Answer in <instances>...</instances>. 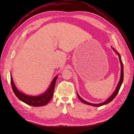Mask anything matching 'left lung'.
Returning <instances> with one entry per match:
<instances>
[{
    "instance_id": "1",
    "label": "left lung",
    "mask_w": 134,
    "mask_h": 134,
    "mask_svg": "<svg viewBox=\"0 0 134 134\" xmlns=\"http://www.w3.org/2000/svg\"><path fill=\"white\" fill-rule=\"evenodd\" d=\"M113 50H114L115 51H116L114 49H113ZM117 54L119 56V60H120V63H121V77H120V80L119 81V83L118 84V85H117V86L116 88V90L114 92V93H113L112 95L109 97V98L106 100L105 102L102 103H99V104H93V103H89L88 102H87V101L83 100L81 97L78 95V93H77V96H78L79 99L82 101V102H83L85 104H88V105H91V106H94V107H99V106H103V105H104V104H108L109 103V102H111V101L114 99L115 98V97L117 96V94H118V93L119 92V90L120 89V87L121 86V85H122V83L123 82V80H124V67H123V64H122V60H121V56L120 55V54L119 53H117V52H116Z\"/></svg>"
}]
</instances>
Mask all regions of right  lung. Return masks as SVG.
<instances>
[{
    "label": "right lung",
    "mask_w": 134,
    "mask_h": 134,
    "mask_svg": "<svg viewBox=\"0 0 134 134\" xmlns=\"http://www.w3.org/2000/svg\"><path fill=\"white\" fill-rule=\"evenodd\" d=\"M57 78L58 77L56 76L53 80H52L50 86L48 88V90L43 94L39 96H29L24 94L23 93L19 91L15 86L12 76H10V83L12 90H13V91L16 97L22 101L24 103L27 104L28 105H30V106L40 107L45 106L50 102L54 94L56 81Z\"/></svg>",
    "instance_id": "1"
}]
</instances>
